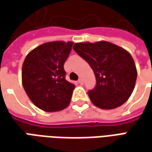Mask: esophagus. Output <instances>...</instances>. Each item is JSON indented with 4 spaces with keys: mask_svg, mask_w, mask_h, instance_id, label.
Masks as SVG:
<instances>
[{
    "mask_svg": "<svg viewBox=\"0 0 152 152\" xmlns=\"http://www.w3.org/2000/svg\"><path fill=\"white\" fill-rule=\"evenodd\" d=\"M78 82H79L80 85H82L83 83H84V81H83V79H82V78H80V79L78 80Z\"/></svg>",
    "mask_w": 152,
    "mask_h": 152,
    "instance_id": "34e87169",
    "label": "esophagus"
}]
</instances>
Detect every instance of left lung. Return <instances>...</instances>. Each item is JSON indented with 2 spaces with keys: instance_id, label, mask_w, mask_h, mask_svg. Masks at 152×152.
Instances as JSON below:
<instances>
[{
  "instance_id": "8db88e82",
  "label": "left lung",
  "mask_w": 152,
  "mask_h": 152,
  "mask_svg": "<svg viewBox=\"0 0 152 152\" xmlns=\"http://www.w3.org/2000/svg\"><path fill=\"white\" fill-rule=\"evenodd\" d=\"M73 49L93 70L96 86L88 95L94 105L105 110L123 105L132 93L137 77L131 54L106 41L75 43Z\"/></svg>"
}]
</instances>
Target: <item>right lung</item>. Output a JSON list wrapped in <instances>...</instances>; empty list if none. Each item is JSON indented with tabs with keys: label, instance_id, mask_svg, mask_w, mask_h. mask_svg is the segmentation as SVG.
Instances as JSON below:
<instances>
[{
	"label": "right lung",
	"instance_id": "obj_1",
	"mask_svg": "<svg viewBox=\"0 0 152 152\" xmlns=\"http://www.w3.org/2000/svg\"><path fill=\"white\" fill-rule=\"evenodd\" d=\"M72 41L46 42L33 49L22 65L21 80L32 103L47 112L66 108L75 85L66 80L64 63L71 52Z\"/></svg>",
	"mask_w": 152,
	"mask_h": 152
}]
</instances>
